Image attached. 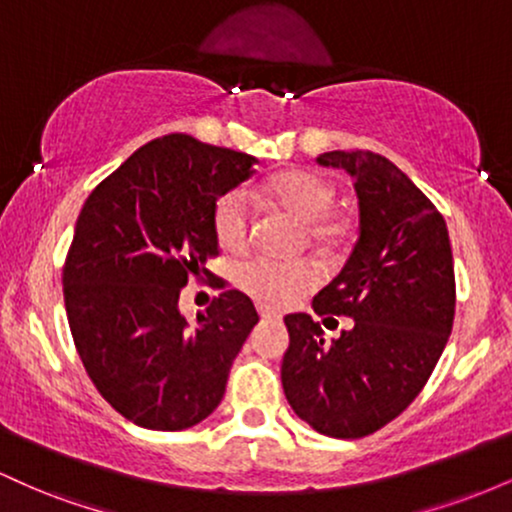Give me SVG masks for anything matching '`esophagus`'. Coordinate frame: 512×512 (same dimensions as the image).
I'll return each mask as SVG.
<instances>
[{
    "label": "esophagus",
    "mask_w": 512,
    "mask_h": 512,
    "mask_svg": "<svg viewBox=\"0 0 512 512\" xmlns=\"http://www.w3.org/2000/svg\"><path fill=\"white\" fill-rule=\"evenodd\" d=\"M257 310H260V317H262V320H279V315H276L274 310L262 308V305H260V308H257Z\"/></svg>",
    "instance_id": "esophagus-1"
}]
</instances>
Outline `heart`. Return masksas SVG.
I'll return each mask as SVG.
<instances>
[{
  "mask_svg": "<svg viewBox=\"0 0 512 512\" xmlns=\"http://www.w3.org/2000/svg\"><path fill=\"white\" fill-rule=\"evenodd\" d=\"M264 197H269L276 207L291 214L303 223L305 236L320 250H334L349 238V221L344 216L332 214L334 185L322 175L310 170H284L264 182ZM214 231L221 248L240 252L248 245L252 231V207L245 190H231L216 202ZM238 284L255 301L269 308H279L317 284V274L310 264H279L267 260H250L238 269Z\"/></svg>",
  "mask_w": 512,
  "mask_h": 512,
  "instance_id": "b5f03b06",
  "label": "heart"
}]
</instances>
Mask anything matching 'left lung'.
Returning a JSON list of instances; mask_svg holds the SVG:
<instances>
[{
  "mask_svg": "<svg viewBox=\"0 0 512 512\" xmlns=\"http://www.w3.org/2000/svg\"><path fill=\"white\" fill-rule=\"evenodd\" d=\"M317 163L354 180L358 240L313 308L354 325L327 344L308 313L286 315L291 342L281 385L291 409L317 433L363 438L414 402L448 344L455 317L448 226L385 156L327 151Z\"/></svg>",
  "mask_w": 512,
  "mask_h": 512,
  "instance_id": "left-lung-1",
  "label": "left lung"
}]
</instances>
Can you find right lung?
Masks as SVG:
<instances>
[{"label": "right lung", "instance_id": "1", "mask_svg": "<svg viewBox=\"0 0 512 512\" xmlns=\"http://www.w3.org/2000/svg\"><path fill=\"white\" fill-rule=\"evenodd\" d=\"M255 163L168 134L108 175L76 219L62 272L69 330L96 390L137 426L182 431L207 419L260 320L236 289L195 322L178 308L187 279L219 255L216 199L248 180Z\"/></svg>", "mask_w": 512, "mask_h": 512}]
</instances>
